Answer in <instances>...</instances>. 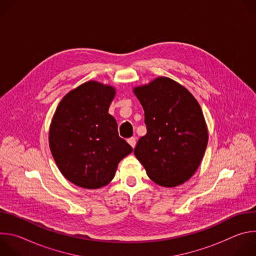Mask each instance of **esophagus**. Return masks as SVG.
Instances as JSON below:
<instances>
[{"label":"esophagus","mask_w":256,"mask_h":256,"mask_svg":"<svg viewBox=\"0 0 256 256\" xmlns=\"http://www.w3.org/2000/svg\"><path fill=\"white\" fill-rule=\"evenodd\" d=\"M128 142L132 146V148H134V147H136V138H134V136H132V138H130L128 140Z\"/></svg>","instance_id":"1"}]
</instances>
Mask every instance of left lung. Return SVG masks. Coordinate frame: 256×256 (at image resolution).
I'll return each mask as SVG.
<instances>
[{
	"label": "left lung",
	"instance_id": "1",
	"mask_svg": "<svg viewBox=\"0 0 256 256\" xmlns=\"http://www.w3.org/2000/svg\"><path fill=\"white\" fill-rule=\"evenodd\" d=\"M144 112L147 134L134 148V156L157 184L174 188L196 171L208 144V128L194 95L167 77L134 87Z\"/></svg>",
	"mask_w": 256,
	"mask_h": 256
}]
</instances>
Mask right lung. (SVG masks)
Segmentation results:
<instances>
[{"label":"right lung","mask_w":256,"mask_h":256,"mask_svg":"<svg viewBox=\"0 0 256 256\" xmlns=\"http://www.w3.org/2000/svg\"><path fill=\"white\" fill-rule=\"evenodd\" d=\"M116 88L96 81L70 91L52 116L48 142L62 174L72 184L96 190L107 186L118 165L132 152L108 114Z\"/></svg>","instance_id":"obj_1"}]
</instances>
